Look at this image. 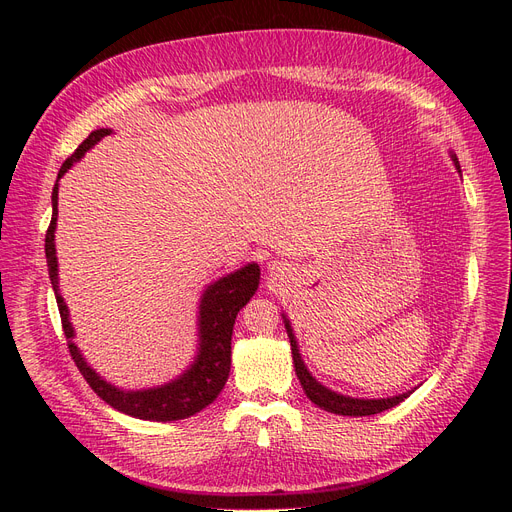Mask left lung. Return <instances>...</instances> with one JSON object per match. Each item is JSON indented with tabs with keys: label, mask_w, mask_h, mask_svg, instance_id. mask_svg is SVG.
I'll return each mask as SVG.
<instances>
[{
	"label": "left lung",
	"mask_w": 512,
	"mask_h": 512,
	"mask_svg": "<svg viewBox=\"0 0 512 512\" xmlns=\"http://www.w3.org/2000/svg\"><path fill=\"white\" fill-rule=\"evenodd\" d=\"M451 160L457 168V173L461 175V166H459V160L455 153L451 151ZM284 318V327H286V333H288V339H290V350H292V361H294V371H297V378L303 386L305 395L314 401V404L322 410L327 412H333V414H342V416H369V414H378V412H384L389 408H395L397 404H401L406 397H410L414 393L412 391H406V393H399V395H393V397H378V399H365V397H350V395H342L337 391H331L329 386L320 384L314 376L312 371L307 369L305 361L301 359V352H299V342L297 337H294V331L290 327V320L286 314H282Z\"/></svg>",
	"instance_id": "1"
}]
</instances>
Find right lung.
<instances>
[{
  "label": "right lung",
  "mask_w": 512,
  "mask_h": 512,
  "mask_svg": "<svg viewBox=\"0 0 512 512\" xmlns=\"http://www.w3.org/2000/svg\"><path fill=\"white\" fill-rule=\"evenodd\" d=\"M108 134H113L111 128H100L91 132L79 145V149H76L59 168L53 196H51L53 218L44 239L46 267H49V277L53 284L55 299H57L61 324H64L70 354L76 367H79V371L83 374V378L89 382L91 389L98 393V397H102L106 404L113 406L115 410L134 418H143V421H158V423L181 421V418L194 416L196 412L207 408L224 389L230 374L232 327H235L237 314L258 290L260 267L256 262H247V265H243L241 269L211 282L203 290V294H200L198 324H196L198 327L196 356L190 363V367L183 369L177 378L158 386H149V389H136V391L119 389V386L106 382L98 371L85 361L83 352L74 344L76 333L70 322V309L59 292L55 228H57L59 179L68 173V170L74 166V162H79L91 147L98 145Z\"/></svg>",
  "instance_id": "1"
}]
</instances>
